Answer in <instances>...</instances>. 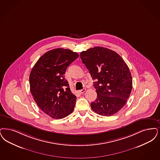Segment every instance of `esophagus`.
<instances>
[{
  "label": "esophagus",
  "instance_id": "1",
  "mask_svg": "<svg viewBox=\"0 0 160 160\" xmlns=\"http://www.w3.org/2000/svg\"><path fill=\"white\" fill-rule=\"evenodd\" d=\"M85 91H86V89H85L80 90L78 91V93H80V94H82V93H83L84 92H85Z\"/></svg>",
  "mask_w": 160,
  "mask_h": 160
}]
</instances>
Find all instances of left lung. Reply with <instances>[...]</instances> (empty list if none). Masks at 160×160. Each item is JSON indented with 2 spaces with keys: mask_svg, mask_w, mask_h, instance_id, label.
I'll use <instances>...</instances> for the list:
<instances>
[{
  "mask_svg": "<svg viewBox=\"0 0 160 160\" xmlns=\"http://www.w3.org/2000/svg\"><path fill=\"white\" fill-rule=\"evenodd\" d=\"M89 70L97 98L90 103L99 115L111 116L125 105L132 89V78L125 61L117 53L103 47L90 48L80 53Z\"/></svg>",
  "mask_w": 160,
  "mask_h": 160,
  "instance_id": "left-lung-1",
  "label": "left lung"
}]
</instances>
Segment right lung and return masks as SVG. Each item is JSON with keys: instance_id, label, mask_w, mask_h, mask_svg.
I'll return each instance as SVG.
<instances>
[{"instance_id": "1", "label": "right lung", "mask_w": 160, "mask_h": 160, "mask_svg": "<svg viewBox=\"0 0 160 160\" xmlns=\"http://www.w3.org/2000/svg\"><path fill=\"white\" fill-rule=\"evenodd\" d=\"M78 57L77 53L69 49H52L40 58L31 71V93L38 107L53 118H63L74 110L77 98L64 74Z\"/></svg>"}]
</instances>
